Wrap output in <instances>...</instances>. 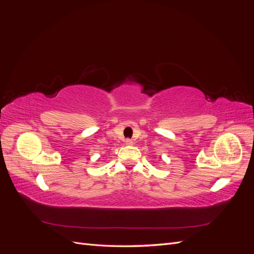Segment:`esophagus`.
I'll return each instance as SVG.
<instances>
[{
	"label": "esophagus",
	"instance_id": "1",
	"mask_svg": "<svg viewBox=\"0 0 254 254\" xmlns=\"http://www.w3.org/2000/svg\"><path fill=\"white\" fill-rule=\"evenodd\" d=\"M125 143H126V145H132V144H133L132 140H130V139H127V140L125 141Z\"/></svg>",
	"mask_w": 254,
	"mask_h": 254
}]
</instances>
